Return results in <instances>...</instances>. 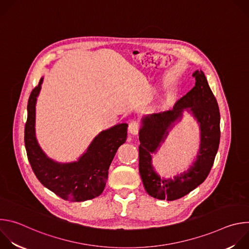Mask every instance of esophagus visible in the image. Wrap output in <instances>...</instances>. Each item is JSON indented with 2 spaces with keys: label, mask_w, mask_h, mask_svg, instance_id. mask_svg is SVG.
I'll list each match as a JSON object with an SVG mask.
<instances>
[{
  "label": "esophagus",
  "mask_w": 249,
  "mask_h": 249,
  "mask_svg": "<svg viewBox=\"0 0 249 249\" xmlns=\"http://www.w3.org/2000/svg\"><path fill=\"white\" fill-rule=\"evenodd\" d=\"M140 129H141V125H140V123H139L138 121L133 120V121L129 124V131H130V133L133 134V135H137V134L139 133Z\"/></svg>",
  "instance_id": "34e87169"
}]
</instances>
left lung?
Wrapping results in <instances>:
<instances>
[{
    "mask_svg": "<svg viewBox=\"0 0 249 249\" xmlns=\"http://www.w3.org/2000/svg\"><path fill=\"white\" fill-rule=\"evenodd\" d=\"M195 87L177 100L173 108L152 114L143 119L140 130L139 171L147 193L160 200L179 199L204 182L209 175L220 144V110L217 99L212 92L202 71H196ZM184 109H190L197 119L201 131V144L194 165L173 180L159 177L151 165V154L160 146L168 129L182 118Z\"/></svg>",
    "mask_w": 249,
    "mask_h": 249,
    "instance_id": "left-lung-1",
    "label": "left lung"
}]
</instances>
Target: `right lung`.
Returning a JSON list of instances; mask_svg holds the SVG:
<instances>
[{"label": "right lung", "instance_id": "1", "mask_svg": "<svg viewBox=\"0 0 249 249\" xmlns=\"http://www.w3.org/2000/svg\"><path fill=\"white\" fill-rule=\"evenodd\" d=\"M43 79L35 87L27 102L24 145L28 161L37 179L64 200L83 202L99 196L106 184L108 168L127 138L126 123L99 133L78 161L58 163L48 159L35 138V103Z\"/></svg>", "mask_w": 249, "mask_h": 249}]
</instances>
